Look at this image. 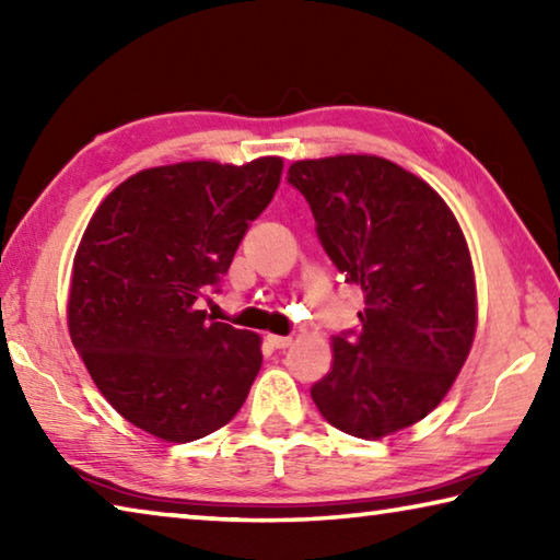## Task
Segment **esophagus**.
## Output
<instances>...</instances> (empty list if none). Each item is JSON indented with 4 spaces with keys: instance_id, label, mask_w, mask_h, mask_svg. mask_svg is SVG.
<instances>
[{
    "instance_id": "esophagus-1",
    "label": "esophagus",
    "mask_w": 560,
    "mask_h": 560,
    "mask_svg": "<svg viewBox=\"0 0 560 560\" xmlns=\"http://www.w3.org/2000/svg\"><path fill=\"white\" fill-rule=\"evenodd\" d=\"M267 340H269V343H271L273 348H279V350L291 346V336H269Z\"/></svg>"
}]
</instances>
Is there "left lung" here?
I'll return each mask as SVG.
<instances>
[{
  "label": "left lung",
  "mask_w": 560,
  "mask_h": 560,
  "mask_svg": "<svg viewBox=\"0 0 560 560\" xmlns=\"http://www.w3.org/2000/svg\"><path fill=\"white\" fill-rule=\"evenodd\" d=\"M287 179L328 259L365 293L360 328L334 338V368L311 397L353 438L410 428L447 395L477 328L459 224L428 183L375 155L301 160Z\"/></svg>",
  "instance_id": "obj_1"
}]
</instances>
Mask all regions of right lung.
Instances as JSON below:
<instances>
[{"label":"right lung","instance_id":"1","mask_svg":"<svg viewBox=\"0 0 560 560\" xmlns=\"http://www.w3.org/2000/svg\"><path fill=\"white\" fill-rule=\"evenodd\" d=\"M281 158L177 163L103 200L73 259L69 330L103 397L136 428L192 442L240 412L259 336L207 318L236 246L279 187Z\"/></svg>","mask_w":560,"mask_h":560}]
</instances>
